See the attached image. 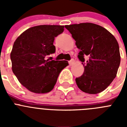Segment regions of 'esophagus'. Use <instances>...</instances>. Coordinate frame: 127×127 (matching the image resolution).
<instances>
[{"mask_svg": "<svg viewBox=\"0 0 127 127\" xmlns=\"http://www.w3.org/2000/svg\"><path fill=\"white\" fill-rule=\"evenodd\" d=\"M74 62V59H71V60H70V61L69 62V65L71 66L73 64V63Z\"/></svg>", "mask_w": 127, "mask_h": 127, "instance_id": "1", "label": "esophagus"}]
</instances>
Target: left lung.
Returning a JSON list of instances; mask_svg holds the SVG:
<instances>
[{
	"mask_svg": "<svg viewBox=\"0 0 127 127\" xmlns=\"http://www.w3.org/2000/svg\"><path fill=\"white\" fill-rule=\"evenodd\" d=\"M79 49L77 55L85 67L83 74L76 77L81 91L97 94L104 91L116 77L120 64L118 43L104 27L92 23L65 25ZM89 57L84 60V57Z\"/></svg>",
	"mask_w": 127,
	"mask_h": 127,
	"instance_id": "obj_1",
	"label": "left lung"
}]
</instances>
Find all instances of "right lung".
<instances>
[{
  "instance_id": "right-lung-1",
  "label": "right lung",
  "mask_w": 127,
  "mask_h": 127,
  "mask_svg": "<svg viewBox=\"0 0 127 127\" xmlns=\"http://www.w3.org/2000/svg\"><path fill=\"white\" fill-rule=\"evenodd\" d=\"M64 26L39 25L25 30L16 39L11 53L12 70L20 83L35 94L53 90L60 72L68 62L46 60L55 53V37L62 33Z\"/></svg>"
}]
</instances>
